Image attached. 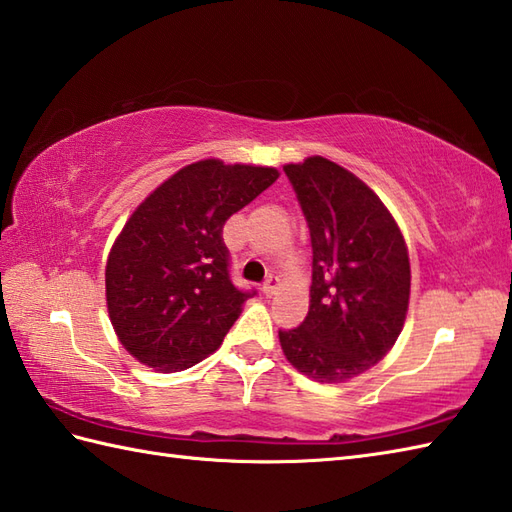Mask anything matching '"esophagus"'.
I'll return each mask as SVG.
<instances>
[{"label": "esophagus", "mask_w": 512, "mask_h": 512, "mask_svg": "<svg viewBox=\"0 0 512 512\" xmlns=\"http://www.w3.org/2000/svg\"><path fill=\"white\" fill-rule=\"evenodd\" d=\"M277 288H279V277H277V275H268L266 281H264V286H262L264 295H266V297H273L275 292H277Z\"/></svg>", "instance_id": "obj_1"}]
</instances>
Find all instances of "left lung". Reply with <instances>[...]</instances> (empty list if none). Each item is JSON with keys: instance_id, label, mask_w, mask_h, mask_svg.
Instances as JSON below:
<instances>
[{"instance_id": "1", "label": "left lung", "mask_w": 512, "mask_h": 512, "mask_svg": "<svg viewBox=\"0 0 512 512\" xmlns=\"http://www.w3.org/2000/svg\"><path fill=\"white\" fill-rule=\"evenodd\" d=\"M310 228L308 317L279 330L288 361L319 383H341L383 358L405 323L411 270L405 239L378 195L336 162L286 165Z\"/></svg>"}]
</instances>
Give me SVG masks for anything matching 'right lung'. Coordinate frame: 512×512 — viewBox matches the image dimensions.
I'll use <instances>...</instances> for the list:
<instances>
[{"instance_id": "add662e5", "label": "right lung", "mask_w": 512, "mask_h": 512, "mask_svg": "<svg viewBox=\"0 0 512 512\" xmlns=\"http://www.w3.org/2000/svg\"><path fill=\"white\" fill-rule=\"evenodd\" d=\"M277 178L273 167L200 160L129 217L107 259L105 295L118 339L140 363L180 372L220 347L257 295L231 281L224 224Z\"/></svg>"}]
</instances>
